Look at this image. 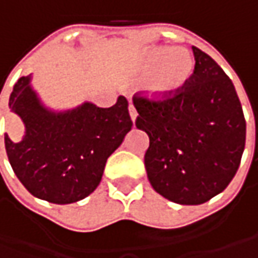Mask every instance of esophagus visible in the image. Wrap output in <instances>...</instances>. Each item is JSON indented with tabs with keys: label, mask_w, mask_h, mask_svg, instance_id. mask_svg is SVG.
Wrapping results in <instances>:
<instances>
[{
	"label": "esophagus",
	"mask_w": 258,
	"mask_h": 258,
	"mask_svg": "<svg viewBox=\"0 0 258 258\" xmlns=\"http://www.w3.org/2000/svg\"><path fill=\"white\" fill-rule=\"evenodd\" d=\"M129 114H131L132 122H135V120H136V117H138V112H136V109H135L134 104H129Z\"/></svg>",
	"instance_id": "1"
}]
</instances>
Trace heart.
Wrapping results in <instances>:
<instances>
[{"instance_id":"obj_1","label":"heart","mask_w":258,"mask_h":258,"mask_svg":"<svg viewBox=\"0 0 258 258\" xmlns=\"http://www.w3.org/2000/svg\"><path fill=\"white\" fill-rule=\"evenodd\" d=\"M194 69L195 61L188 50L165 45L144 50L134 66L135 75L148 76L145 92L159 100L179 93L192 77Z\"/></svg>"}]
</instances>
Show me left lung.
Wrapping results in <instances>:
<instances>
[{
	"instance_id": "left-lung-1",
	"label": "left lung",
	"mask_w": 258,
	"mask_h": 258,
	"mask_svg": "<svg viewBox=\"0 0 258 258\" xmlns=\"http://www.w3.org/2000/svg\"><path fill=\"white\" fill-rule=\"evenodd\" d=\"M192 77L165 100L134 96L136 127L149 136L148 179L164 198L198 205L223 192L245 145V119L233 82L207 53L192 47Z\"/></svg>"
}]
</instances>
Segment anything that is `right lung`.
I'll return each instance as SVG.
<instances>
[{
  "instance_id": "add662e5",
  "label": "right lung",
  "mask_w": 258,
  "mask_h": 258,
  "mask_svg": "<svg viewBox=\"0 0 258 258\" xmlns=\"http://www.w3.org/2000/svg\"><path fill=\"white\" fill-rule=\"evenodd\" d=\"M8 106L25 127L21 142L5 134L11 168L28 192L53 204L77 203L93 192L107 158L132 129L123 96L106 109L85 102L54 112L41 103L31 76L18 79Z\"/></svg>"
}]
</instances>
